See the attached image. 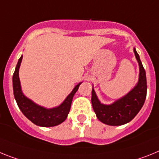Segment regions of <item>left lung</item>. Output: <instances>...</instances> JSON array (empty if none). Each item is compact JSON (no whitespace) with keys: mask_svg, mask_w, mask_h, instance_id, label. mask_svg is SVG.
Returning <instances> with one entry per match:
<instances>
[{"mask_svg":"<svg viewBox=\"0 0 159 159\" xmlns=\"http://www.w3.org/2000/svg\"><path fill=\"white\" fill-rule=\"evenodd\" d=\"M136 59L139 65V80L132 90L111 105H103L99 102L92 89V106L97 118L102 122L110 125H121L127 123L137 115L144 105L146 98V77L139 55L134 49Z\"/></svg>","mask_w":159,"mask_h":159,"instance_id":"obj_1","label":"left lung"}]
</instances>
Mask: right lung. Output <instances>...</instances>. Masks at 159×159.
Here are the masks:
<instances>
[{
  "mask_svg": "<svg viewBox=\"0 0 159 159\" xmlns=\"http://www.w3.org/2000/svg\"><path fill=\"white\" fill-rule=\"evenodd\" d=\"M21 60L22 56L19 58L13 76V94H14V98L20 111L33 123L39 126L50 127V126H55L63 122L66 119L67 115L70 112L74 95L78 91L81 82L76 85L73 91L63 102L62 104H61L58 107L53 109H45L33 102L22 93L18 74Z\"/></svg>",
  "mask_w": 159,
  "mask_h": 159,
  "instance_id": "add662e5",
  "label": "right lung"
}]
</instances>
